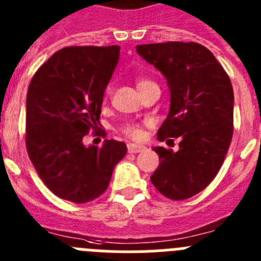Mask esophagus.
Segmentation results:
<instances>
[{
  "label": "esophagus",
  "instance_id": "obj_1",
  "mask_svg": "<svg viewBox=\"0 0 261 261\" xmlns=\"http://www.w3.org/2000/svg\"><path fill=\"white\" fill-rule=\"evenodd\" d=\"M146 149L145 146L142 145H136V143H128V152L130 154H137V152L143 151V150Z\"/></svg>",
  "mask_w": 261,
  "mask_h": 261
}]
</instances>
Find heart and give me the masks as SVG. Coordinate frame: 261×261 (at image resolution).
I'll use <instances>...</instances> for the list:
<instances>
[{"label": "heart", "instance_id": "b5f03b06", "mask_svg": "<svg viewBox=\"0 0 261 261\" xmlns=\"http://www.w3.org/2000/svg\"><path fill=\"white\" fill-rule=\"evenodd\" d=\"M149 84H154V83L147 80V79H138L137 80L138 90H141L143 87L149 85ZM110 93H111V88L109 87L106 89V94H110ZM121 132H123L125 136H128V137L135 138V140H138V138L142 137V129H141V126L136 123H126L125 125H123V128H121Z\"/></svg>", "mask_w": 261, "mask_h": 261}]
</instances>
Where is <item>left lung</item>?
<instances>
[{
    "label": "left lung",
    "instance_id": "left-lung-1",
    "mask_svg": "<svg viewBox=\"0 0 261 261\" xmlns=\"http://www.w3.org/2000/svg\"><path fill=\"white\" fill-rule=\"evenodd\" d=\"M137 53L167 79L171 107L158 140L180 137V149L154 147L159 167L150 177L160 194L184 200L216 177L233 137L230 79L214 54L198 42L137 45Z\"/></svg>",
    "mask_w": 261,
    "mask_h": 261
}]
</instances>
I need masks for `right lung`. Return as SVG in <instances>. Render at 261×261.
Here are the masks:
<instances>
[{"instance_id":"add662e5","label":"right lung","mask_w":261,"mask_h":261,"mask_svg":"<svg viewBox=\"0 0 261 261\" xmlns=\"http://www.w3.org/2000/svg\"><path fill=\"white\" fill-rule=\"evenodd\" d=\"M120 46H68L54 53L33 75L27 92L25 146L42 182L73 203L105 193L126 145L106 140L83 145L101 125L103 93L119 61ZM99 132H105L99 129Z\"/></svg>"}]
</instances>
